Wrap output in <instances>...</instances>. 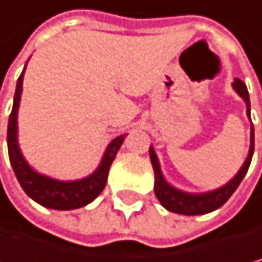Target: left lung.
Returning <instances> with one entry per match:
<instances>
[{"label": "left lung", "instance_id": "left-lung-1", "mask_svg": "<svg viewBox=\"0 0 262 262\" xmlns=\"http://www.w3.org/2000/svg\"><path fill=\"white\" fill-rule=\"evenodd\" d=\"M233 89L237 93V96L245 102L247 106V116L250 119V96L247 91V86L242 80L234 78L233 81ZM251 121V119H250ZM253 150H255V130H253V124L250 127V149H248V156L245 159V162L242 163L241 169L234 174L233 179H229L225 185L215 188V190H209V192H203V193H192V192H185V190L176 188L174 185H171L160 168V162L159 157L154 150V146H149V157H150V163H152L154 168V193L157 196V200L160 201V204L169 210V212L174 214H181V215H203V214H209L212 210H217L219 207H222L229 196L236 192V188L239 187V184L242 182V179L245 178L251 157H253Z\"/></svg>", "mask_w": 262, "mask_h": 262}]
</instances>
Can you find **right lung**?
<instances>
[{
  "label": "right lung",
  "instance_id": "add662e5",
  "mask_svg": "<svg viewBox=\"0 0 262 262\" xmlns=\"http://www.w3.org/2000/svg\"><path fill=\"white\" fill-rule=\"evenodd\" d=\"M25 69L20 78L17 80L14 106H12V113L9 116V124H7V149H9V160H11L14 173L21 188L25 190V193L43 207L56 209V210H74V209L84 207L86 204L93 203L105 188L110 166H112L127 134L119 135L108 143L99 166L86 178L74 179V181H61V179H55L52 176L39 173L37 169H34L28 163V160L21 154V149L18 144V121L17 119H18V108H20L21 91H23Z\"/></svg>",
  "mask_w": 262,
  "mask_h": 262
}]
</instances>
